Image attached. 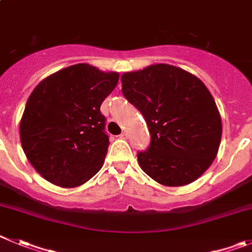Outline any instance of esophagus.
<instances>
[{
	"label": "esophagus",
	"instance_id": "obj_1",
	"mask_svg": "<svg viewBox=\"0 0 252 252\" xmlns=\"http://www.w3.org/2000/svg\"><path fill=\"white\" fill-rule=\"evenodd\" d=\"M120 137H121V138H127V132H126V131H122L121 135H120Z\"/></svg>",
	"mask_w": 252,
	"mask_h": 252
}]
</instances>
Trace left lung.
Instances as JSON below:
<instances>
[{"instance_id":"1","label":"left lung","mask_w":252,"mask_h":252,"mask_svg":"<svg viewBox=\"0 0 252 252\" xmlns=\"http://www.w3.org/2000/svg\"><path fill=\"white\" fill-rule=\"evenodd\" d=\"M122 94L149 127V149L137 152L144 172L165 186L201 176L218 155L221 117L207 87L171 64H151L121 76Z\"/></svg>"}]
</instances>
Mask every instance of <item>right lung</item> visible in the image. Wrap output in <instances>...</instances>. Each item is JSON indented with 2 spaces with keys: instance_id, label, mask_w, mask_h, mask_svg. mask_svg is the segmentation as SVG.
<instances>
[{
  "instance_id": "obj_1",
  "label": "right lung",
  "mask_w": 252,
  "mask_h": 252,
  "mask_svg": "<svg viewBox=\"0 0 252 252\" xmlns=\"http://www.w3.org/2000/svg\"><path fill=\"white\" fill-rule=\"evenodd\" d=\"M117 82L119 73L77 63L34 87L20 136L27 158L43 179L76 188L102 167L110 141L100 107Z\"/></svg>"
}]
</instances>
